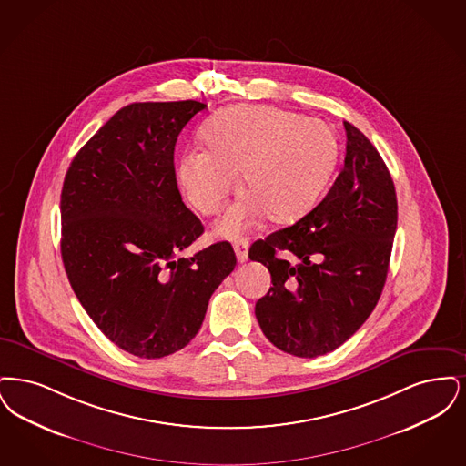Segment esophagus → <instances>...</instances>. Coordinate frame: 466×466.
<instances>
[{"instance_id":"esophagus-1","label":"esophagus","mask_w":466,"mask_h":466,"mask_svg":"<svg viewBox=\"0 0 466 466\" xmlns=\"http://www.w3.org/2000/svg\"><path fill=\"white\" fill-rule=\"evenodd\" d=\"M233 248H235L237 259H238L240 263H245V261H247V258H248V240H247V238L235 240V243H233Z\"/></svg>"}]
</instances>
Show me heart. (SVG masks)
I'll return each mask as SVG.
<instances>
[{
    "label": "heart",
    "mask_w": 466,
    "mask_h": 466,
    "mask_svg": "<svg viewBox=\"0 0 466 466\" xmlns=\"http://www.w3.org/2000/svg\"><path fill=\"white\" fill-rule=\"evenodd\" d=\"M207 147L186 149L177 162L182 191L200 214L216 216L238 186L247 193L216 229L237 237L264 214L290 221L304 214L330 179L339 144L320 120L269 106H235L203 128Z\"/></svg>",
    "instance_id": "1"
}]
</instances>
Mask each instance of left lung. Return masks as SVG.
<instances>
[{
	"instance_id": "8db88e82",
	"label": "left lung",
	"mask_w": 466,
	"mask_h": 466,
	"mask_svg": "<svg viewBox=\"0 0 466 466\" xmlns=\"http://www.w3.org/2000/svg\"><path fill=\"white\" fill-rule=\"evenodd\" d=\"M338 179L311 212L250 245L271 273L256 303L264 336L285 353L315 359L350 339L383 292L397 229V195L372 142L344 122Z\"/></svg>"
}]
</instances>
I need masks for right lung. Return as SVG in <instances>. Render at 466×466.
I'll return each instance as SVG.
<instances>
[{
    "label": "right lung",
    "mask_w": 466,
    "mask_h": 466,
    "mask_svg": "<svg viewBox=\"0 0 466 466\" xmlns=\"http://www.w3.org/2000/svg\"><path fill=\"white\" fill-rule=\"evenodd\" d=\"M205 107L125 106L76 153L62 186L69 284L102 334L141 359H162L189 343L237 264L229 242L181 258L203 224L182 202L174 147Z\"/></svg>",
    "instance_id": "1"
}]
</instances>
